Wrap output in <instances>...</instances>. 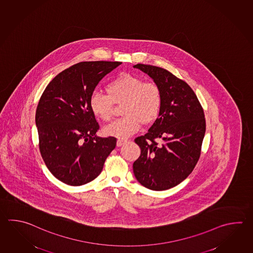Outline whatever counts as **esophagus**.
Here are the masks:
<instances>
[{
  "mask_svg": "<svg viewBox=\"0 0 253 253\" xmlns=\"http://www.w3.org/2000/svg\"><path fill=\"white\" fill-rule=\"evenodd\" d=\"M125 142H126V140H125V139H119L118 140H117V143H116V145H117V147H121V146H122V145H124Z\"/></svg>",
  "mask_w": 253,
  "mask_h": 253,
  "instance_id": "34e87169",
  "label": "esophagus"
}]
</instances>
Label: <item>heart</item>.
I'll list each match as a JSON object with an SVG mask.
<instances>
[{"mask_svg": "<svg viewBox=\"0 0 253 253\" xmlns=\"http://www.w3.org/2000/svg\"><path fill=\"white\" fill-rule=\"evenodd\" d=\"M106 94L93 93L89 98V108L96 118L108 122L113 116L114 103L122 104L124 117L114 121L103 129V134L126 139L136 133L141 124H151L160 115L162 94L160 86L144 81L139 76L123 73L105 86Z\"/></svg>", "mask_w": 253, "mask_h": 253, "instance_id": "1", "label": "heart"}]
</instances>
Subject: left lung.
Segmentation results:
<instances>
[{"instance_id":"left-lung-1","label":"left lung","mask_w":253,"mask_h":253,"mask_svg":"<svg viewBox=\"0 0 253 253\" xmlns=\"http://www.w3.org/2000/svg\"><path fill=\"white\" fill-rule=\"evenodd\" d=\"M133 67L148 74L162 94L159 117L146 134L135 139L140 155L133 173L150 190H167L185 180L200 158L206 133L204 110L192 88L172 73L144 64Z\"/></svg>"}]
</instances>
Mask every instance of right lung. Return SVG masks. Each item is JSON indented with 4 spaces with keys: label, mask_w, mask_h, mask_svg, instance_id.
<instances>
[{
    "label": "right lung",
    "mask_w": 253,
    "mask_h": 253,
    "mask_svg": "<svg viewBox=\"0 0 253 253\" xmlns=\"http://www.w3.org/2000/svg\"><path fill=\"white\" fill-rule=\"evenodd\" d=\"M121 64L73 65L52 79L40 99L35 117L40 151L52 175L67 185L96 178L116 146V138L95 135L100 126L88 103L103 77Z\"/></svg>",
    "instance_id": "right-lung-1"
}]
</instances>
